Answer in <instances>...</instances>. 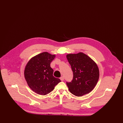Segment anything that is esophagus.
I'll use <instances>...</instances> for the list:
<instances>
[{
    "mask_svg": "<svg viewBox=\"0 0 123 123\" xmlns=\"http://www.w3.org/2000/svg\"><path fill=\"white\" fill-rule=\"evenodd\" d=\"M60 79V80H61L62 81H64V77H63V76H62V77H61Z\"/></svg>",
    "mask_w": 123,
    "mask_h": 123,
    "instance_id": "1",
    "label": "esophagus"
}]
</instances>
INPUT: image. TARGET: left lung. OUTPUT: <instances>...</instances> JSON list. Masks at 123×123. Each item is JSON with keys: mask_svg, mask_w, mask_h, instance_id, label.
I'll use <instances>...</instances> for the list:
<instances>
[{"mask_svg": "<svg viewBox=\"0 0 123 123\" xmlns=\"http://www.w3.org/2000/svg\"><path fill=\"white\" fill-rule=\"evenodd\" d=\"M66 57L73 73L72 81L66 82L69 91L77 97L91 92L99 78V70L97 64L82 52L69 54Z\"/></svg>", "mask_w": 123, "mask_h": 123, "instance_id": "1", "label": "left lung"}]
</instances>
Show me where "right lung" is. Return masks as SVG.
<instances>
[{
  "mask_svg": "<svg viewBox=\"0 0 123 123\" xmlns=\"http://www.w3.org/2000/svg\"><path fill=\"white\" fill-rule=\"evenodd\" d=\"M55 57L47 52L39 54L28 61L24 70V77L29 87L36 93L46 95L61 82L53 75L50 63Z\"/></svg>",
  "mask_w": 123,
  "mask_h": 123,
  "instance_id": "add662e5",
  "label": "right lung"
}]
</instances>
